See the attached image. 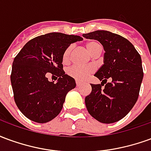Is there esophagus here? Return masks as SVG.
<instances>
[{"instance_id": "34e87169", "label": "esophagus", "mask_w": 151, "mask_h": 151, "mask_svg": "<svg viewBox=\"0 0 151 151\" xmlns=\"http://www.w3.org/2000/svg\"><path fill=\"white\" fill-rule=\"evenodd\" d=\"M76 85H77V86H80L82 85V82H78V81H76Z\"/></svg>"}]
</instances>
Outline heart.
<instances>
[{
	"mask_svg": "<svg viewBox=\"0 0 151 151\" xmlns=\"http://www.w3.org/2000/svg\"><path fill=\"white\" fill-rule=\"evenodd\" d=\"M86 49L89 52L91 55L95 54L96 52H98L99 50H102V46L100 43L95 41H91L86 44ZM73 46L70 45L69 46L63 53V62L66 63L69 62L70 60V56H71V52H72ZM94 72V68L92 66H79V65H73L69 67L67 69V73L68 75L70 76L71 78H74L77 81H85L86 79L88 78V77L92 73Z\"/></svg>",
	"mask_w": 151,
	"mask_h": 151,
	"instance_id": "heart-1",
	"label": "heart"
}]
</instances>
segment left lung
<instances>
[{"label": "left lung", "instance_id": "left-lung-1", "mask_svg": "<svg viewBox=\"0 0 151 151\" xmlns=\"http://www.w3.org/2000/svg\"><path fill=\"white\" fill-rule=\"evenodd\" d=\"M82 36L98 40L105 51L104 65L95 74L101 85H91V93L85 98L87 111L101 123L116 122L129 112L138 98L143 78L141 56L129 40L110 31H95ZM108 78L111 83L106 82Z\"/></svg>", "mask_w": 151, "mask_h": 151}]
</instances>
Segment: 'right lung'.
Wrapping results in <instances>:
<instances>
[{"mask_svg": "<svg viewBox=\"0 0 151 151\" xmlns=\"http://www.w3.org/2000/svg\"><path fill=\"white\" fill-rule=\"evenodd\" d=\"M81 36L52 32L32 39L15 56L10 75L14 98L25 116L37 123H47L60 112L67 93L75 88L74 78L65 73V50ZM49 74L58 82H49Z\"/></svg>", "mask_w": 151, "mask_h": 151, "instance_id": "1", "label": "right lung"}]
</instances>
